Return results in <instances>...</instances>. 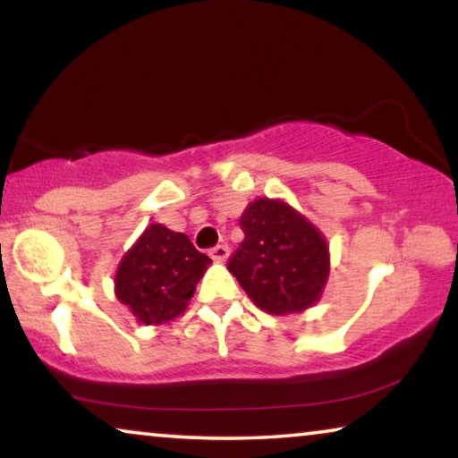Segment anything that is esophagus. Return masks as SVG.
Wrapping results in <instances>:
<instances>
[{"instance_id":"obj_1","label":"esophagus","mask_w":458,"mask_h":458,"mask_svg":"<svg viewBox=\"0 0 458 458\" xmlns=\"http://www.w3.org/2000/svg\"><path fill=\"white\" fill-rule=\"evenodd\" d=\"M212 259L215 260H218V262H225L229 259V248L225 246V243H218V246H215V248H210V252H208Z\"/></svg>"}]
</instances>
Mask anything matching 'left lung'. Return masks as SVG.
I'll return each mask as SVG.
<instances>
[{"label": "left lung", "instance_id": "obj_1", "mask_svg": "<svg viewBox=\"0 0 458 458\" xmlns=\"http://www.w3.org/2000/svg\"><path fill=\"white\" fill-rule=\"evenodd\" d=\"M243 242L227 268L259 309L302 312L329 277V246L315 225L281 199L259 198L240 216Z\"/></svg>", "mask_w": 458, "mask_h": 458}]
</instances>
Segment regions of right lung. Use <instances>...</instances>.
<instances>
[{"instance_id": "add662e5", "label": "right lung", "mask_w": 458, "mask_h": 458, "mask_svg": "<svg viewBox=\"0 0 458 458\" xmlns=\"http://www.w3.org/2000/svg\"><path fill=\"white\" fill-rule=\"evenodd\" d=\"M210 259L185 233L154 223L123 256L114 293L137 323L162 325L185 312Z\"/></svg>"}]
</instances>
